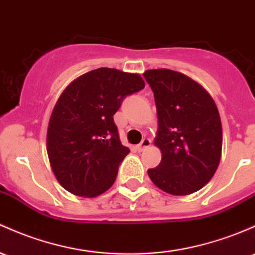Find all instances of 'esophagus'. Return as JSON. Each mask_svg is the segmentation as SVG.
<instances>
[{"label": "esophagus", "mask_w": 255, "mask_h": 255, "mask_svg": "<svg viewBox=\"0 0 255 255\" xmlns=\"http://www.w3.org/2000/svg\"><path fill=\"white\" fill-rule=\"evenodd\" d=\"M151 145V140L149 138H144L142 139V140L140 141V144L138 145V150L139 151H142V150H145V149H147V147H149Z\"/></svg>", "instance_id": "esophagus-1"}]
</instances>
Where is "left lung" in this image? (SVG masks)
<instances>
[{
	"mask_svg": "<svg viewBox=\"0 0 255 255\" xmlns=\"http://www.w3.org/2000/svg\"><path fill=\"white\" fill-rule=\"evenodd\" d=\"M153 92L158 117L155 139L162 152L152 183L170 195L198 191L213 178L220 162L223 130L219 111L202 86L168 69L144 75Z\"/></svg>",
	"mask_w": 255,
	"mask_h": 255,
	"instance_id": "obj_1",
	"label": "left lung"
}]
</instances>
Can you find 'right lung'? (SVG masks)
I'll list each match as a JSON object with an SVG mask.
<instances>
[{"label":"right lung","instance_id":"right-lung-1","mask_svg":"<svg viewBox=\"0 0 255 255\" xmlns=\"http://www.w3.org/2000/svg\"><path fill=\"white\" fill-rule=\"evenodd\" d=\"M145 87L136 74L100 68L66 87L50 116L47 152L55 178L71 194L94 197L113 186L123 146L114 115L126 97Z\"/></svg>","mask_w":255,"mask_h":255}]
</instances>
